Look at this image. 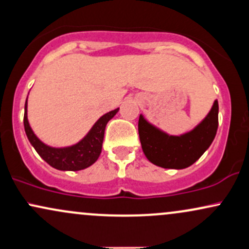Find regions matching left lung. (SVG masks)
I'll list each match as a JSON object with an SVG mask.
<instances>
[{
	"instance_id": "obj_1",
	"label": "left lung",
	"mask_w": 249,
	"mask_h": 249,
	"mask_svg": "<svg viewBox=\"0 0 249 249\" xmlns=\"http://www.w3.org/2000/svg\"><path fill=\"white\" fill-rule=\"evenodd\" d=\"M219 104L214 101L207 116L191 131L172 136L139 116L138 131L148 161L164 168L182 170L194 164L211 146L218 130Z\"/></svg>"
}]
</instances>
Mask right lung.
<instances>
[{
  "instance_id": "obj_1",
  "label": "right lung",
  "mask_w": 249,
  "mask_h": 249,
  "mask_svg": "<svg viewBox=\"0 0 249 249\" xmlns=\"http://www.w3.org/2000/svg\"><path fill=\"white\" fill-rule=\"evenodd\" d=\"M118 108L103 115L97 121L89 132L76 144L70 146L55 147L43 142L31 128L28 121V97L24 105V130L30 144L36 152L41 156L50 166L59 171H81L95 164L102 152L103 139H104L105 126L112 119Z\"/></svg>"
}]
</instances>
